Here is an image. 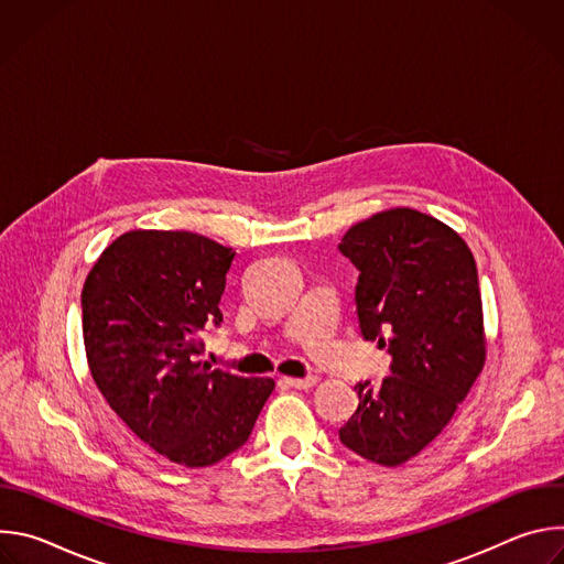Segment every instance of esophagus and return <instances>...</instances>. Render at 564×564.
I'll return each mask as SVG.
<instances>
[{"instance_id": "esophagus-1", "label": "esophagus", "mask_w": 564, "mask_h": 564, "mask_svg": "<svg viewBox=\"0 0 564 564\" xmlns=\"http://www.w3.org/2000/svg\"><path fill=\"white\" fill-rule=\"evenodd\" d=\"M283 383L285 386H290V388H299V390H307V388H312L314 383H316V377H285L283 379Z\"/></svg>"}]
</instances>
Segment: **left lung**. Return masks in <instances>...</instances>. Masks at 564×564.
Here are the masks:
<instances>
[{
    "mask_svg": "<svg viewBox=\"0 0 564 564\" xmlns=\"http://www.w3.org/2000/svg\"><path fill=\"white\" fill-rule=\"evenodd\" d=\"M339 252L359 270L361 337L390 355V377L355 386L359 406L339 440L368 462L399 466L453 420L485 368L475 259L442 220L394 207L352 225Z\"/></svg>",
    "mask_w": 564,
    "mask_h": 564,
    "instance_id": "left-lung-1",
    "label": "left lung"
}]
</instances>
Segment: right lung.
Masks as SVG:
<instances>
[{
  "label": "right lung",
  "instance_id": "obj_1",
  "mask_svg": "<svg viewBox=\"0 0 564 564\" xmlns=\"http://www.w3.org/2000/svg\"><path fill=\"white\" fill-rule=\"evenodd\" d=\"M236 252L194 231L133 229L100 254L83 288L91 377L113 413L155 453L187 468L243 446L274 390L207 361L200 330L220 326Z\"/></svg>",
  "mask_w": 564,
  "mask_h": 564
}]
</instances>
